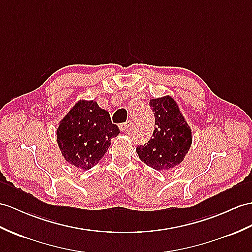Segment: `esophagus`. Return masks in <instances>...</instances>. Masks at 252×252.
<instances>
[{"mask_svg":"<svg viewBox=\"0 0 252 252\" xmlns=\"http://www.w3.org/2000/svg\"><path fill=\"white\" fill-rule=\"evenodd\" d=\"M131 124H132L131 121H127V122H125V123H123V124L120 125V129H121L122 131H126V130L128 129V128H129V127L131 126Z\"/></svg>","mask_w":252,"mask_h":252,"instance_id":"1","label":"esophagus"}]
</instances>
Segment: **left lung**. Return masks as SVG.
I'll return each instance as SVG.
<instances>
[{"label": "left lung", "mask_w": 252, "mask_h": 252, "mask_svg": "<svg viewBox=\"0 0 252 252\" xmlns=\"http://www.w3.org/2000/svg\"><path fill=\"white\" fill-rule=\"evenodd\" d=\"M156 128L153 137L138 145L139 158L157 171L169 170L180 164L191 145V129L173 98L165 96L150 100Z\"/></svg>", "instance_id": "8db88e82"}]
</instances>
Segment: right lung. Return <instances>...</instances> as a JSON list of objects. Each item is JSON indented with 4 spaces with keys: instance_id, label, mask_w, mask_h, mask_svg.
<instances>
[{
    "instance_id": "add662e5",
    "label": "right lung",
    "mask_w": 252,
    "mask_h": 252,
    "mask_svg": "<svg viewBox=\"0 0 252 252\" xmlns=\"http://www.w3.org/2000/svg\"><path fill=\"white\" fill-rule=\"evenodd\" d=\"M58 143L67 162L77 168H93L105 156L120 129L107 110L95 101H79L60 123Z\"/></svg>"
}]
</instances>
